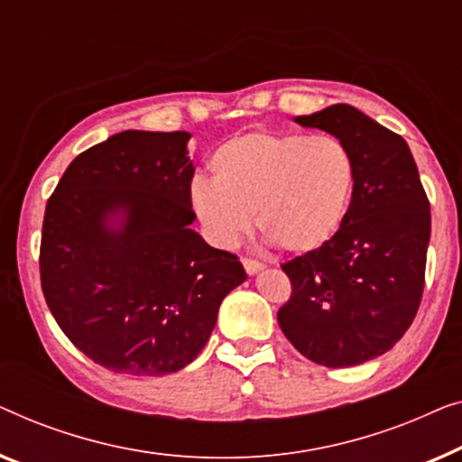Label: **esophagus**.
<instances>
[{"label":"esophagus","instance_id":"1","mask_svg":"<svg viewBox=\"0 0 462 462\" xmlns=\"http://www.w3.org/2000/svg\"><path fill=\"white\" fill-rule=\"evenodd\" d=\"M243 265H245L246 274H249V276L257 274V272H262L265 268V265L262 262H257V259H243Z\"/></svg>","mask_w":462,"mask_h":462}]
</instances>
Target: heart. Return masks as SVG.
Returning a JSON list of instances; mask_svg holds the SVG:
<instances>
[{
  "mask_svg": "<svg viewBox=\"0 0 462 462\" xmlns=\"http://www.w3.org/2000/svg\"><path fill=\"white\" fill-rule=\"evenodd\" d=\"M213 181L197 180L190 203L213 243L236 246L253 216L263 238L305 255L328 245L346 222L358 165L335 135L246 132L211 152Z\"/></svg>",
  "mask_w": 462,
  "mask_h": 462,
  "instance_id": "1",
  "label": "heart"
}]
</instances>
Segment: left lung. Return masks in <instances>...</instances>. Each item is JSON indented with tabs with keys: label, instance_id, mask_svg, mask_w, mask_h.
<instances>
[{
	"label": "left lung",
	"instance_id": "8db88e82",
	"mask_svg": "<svg viewBox=\"0 0 462 462\" xmlns=\"http://www.w3.org/2000/svg\"><path fill=\"white\" fill-rule=\"evenodd\" d=\"M346 142L358 165L347 217L314 253L282 263L293 293L278 324L299 354L328 368L389 352L411 327L425 287L431 213L402 135L349 104L295 116Z\"/></svg>",
	"mask_w": 462,
	"mask_h": 462
}]
</instances>
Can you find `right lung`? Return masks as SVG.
<instances>
[{"instance_id":"obj_1","label":"right lung","mask_w":462,"mask_h":462,"mask_svg":"<svg viewBox=\"0 0 462 462\" xmlns=\"http://www.w3.org/2000/svg\"><path fill=\"white\" fill-rule=\"evenodd\" d=\"M188 132H127L81 152L48 200L42 289L62 333L121 374L188 366L243 263L190 228Z\"/></svg>"}]
</instances>
